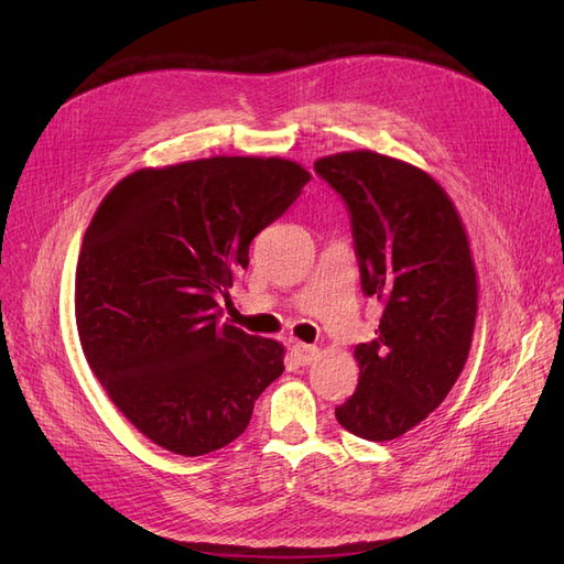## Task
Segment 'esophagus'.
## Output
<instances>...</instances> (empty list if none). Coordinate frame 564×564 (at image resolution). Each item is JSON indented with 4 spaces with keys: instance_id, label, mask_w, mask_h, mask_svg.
Returning a JSON list of instances; mask_svg holds the SVG:
<instances>
[{
    "instance_id": "1",
    "label": "esophagus",
    "mask_w": 564,
    "mask_h": 564,
    "mask_svg": "<svg viewBox=\"0 0 564 564\" xmlns=\"http://www.w3.org/2000/svg\"><path fill=\"white\" fill-rule=\"evenodd\" d=\"M292 352L299 360V365H311L317 360L319 350L315 346H308V344H301V340H296V344H292Z\"/></svg>"
}]
</instances>
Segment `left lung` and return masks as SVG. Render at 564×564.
<instances>
[{
  "mask_svg": "<svg viewBox=\"0 0 564 564\" xmlns=\"http://www.w3.org/2000/svg\"><path fill=\"white\" fill-rule=\"evenodd\" d=\"M344 197L362 292L383 305L377 338L355 348L360 383L336 406L357 437L412 431L464 371L477 317V272L458 212L423 169L371 150L319 158Z\"/></svg>",
  "mask_w": 564,
  "mask_h": 564,
  "instance_id": "1",
  "label": "left lung"
}]
</instances>
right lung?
Masks as SVG:
<instances>
[{
  "label": "right lung",
  "mask_w": 564,
  "mask_h": 564,
  "mask_svg": "<svg viewBox=\"0 0 564 564\" xmlns=\"http://www.w3.org/2000/svg\"><path fill=\"white\" fill-rule=\"evenodd\" d=\"M311 174L282 158H209L139 169L84 232L75 319L115 406L155 445L202 456L230 445L284 371L280 340L220 319L249 245Z\"/></svg>",
  "instance_id": "add662e5"
}]
</instances>
